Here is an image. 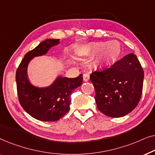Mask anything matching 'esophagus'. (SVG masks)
I'll return each mask as SVG.
<instances>
[{
	"label": "esophagus",
	"mask_w": 155,
	"mask_h": 155,
	"mask_svg": "<svg viewBox=\"0 0 155 155\" xmlns=\"http://www.w3.org/2000/svg\"><path fill=\"white\" fill-rule=\"evenodd\" d=\"M90 80V75L88 73H84L83 75V80L84 82H87Z\"/></svg>",
	"instance_id": "esophagus-1"
}]
</instances>
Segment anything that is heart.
I'll list each match as a JSON object with an SVG mask.
<instances>
[{"mask_svg": "<svg viewBox=\"0 0 155 155\" xmlns=\"http://www.w3.org/2000/svg\"><path fill=\"white\" fill-rule=\"evenodd\" d=\"M80 53L89 56L96 55L94 64L99 68H107L111 66L118 60L121 54V48L116 41L93 42L82 48Z\"/></svg>", "mask_w": 155, "mask_h": 155, "instance_id": "1", "label": "heart"}]
</instances>
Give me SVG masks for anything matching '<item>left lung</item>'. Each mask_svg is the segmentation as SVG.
I'll use <instances>...</instances> for the list:
<instances>
[{"instance_id": "8db88e82", "label": "left lung", "mask_w": 155, "mask_h": 155, "mask_svg": "<svg viewBox=\"0 0 155 155\" xmlns=\"http://www.w3.org/2000/svg\"><path fill=\"white\" fill-rule=\"evenodd\" d=\"M144 72L136 55L130 54L110 68L90 75L97 107L104 115L122 117L138 104L143 92Z\"/></svg>"}]
</instances>
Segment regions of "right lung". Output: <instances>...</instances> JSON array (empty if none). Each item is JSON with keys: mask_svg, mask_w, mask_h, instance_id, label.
Listing matches in <instances>:
<instances>
[{"mask_svg": "<svg viewBox=\"0 0 155 155\" xmlns=\"http://www.w3.org/2000/svg\"><path fill=\"white\" fill-rule=\"evenodd\" d=\"M60 39H48L33 50L27 52L16 71V83L19 101L27 113L41 121H56L70 109L71 94L82 82V75L75 78L58 75L53 83L39 87L31 83L27 74L29 63L34 58L47 54Z\"/></svg>", "mask_w": 155, "mask_h": 155, "instance_id": "1", "label": "right lung"}]
</instances>
